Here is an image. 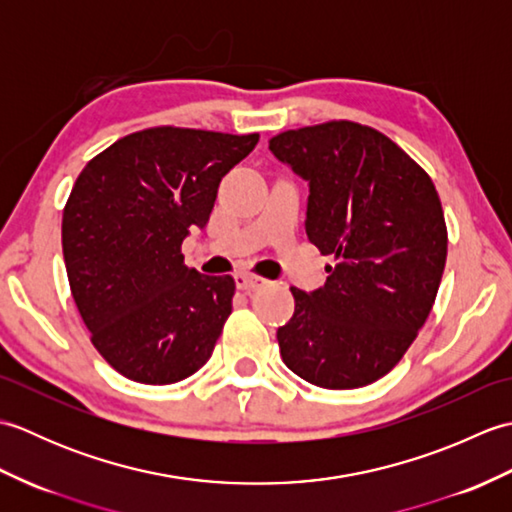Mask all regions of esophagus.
Listing matches in <instances>:
<instances>
[{"instance_id": "34e87169", "label": "esophagus", "mask_w": 512, "mask_h": 512, "mask_svg": "<svg viewBox=\"0 0 512 512\" xmlns=\"http://www.w3.org/2000/svg\"><path fill=\"white\" fill-rule=\"evenodd\" d=\"M235 284H237L239 290H248L250 292V290L262 288L266 284V279L264 277H257L253 273H237L235 275Z\"/></svg>"}]
</instances>
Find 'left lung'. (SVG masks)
Instances as JSON below:
<instances>
[{
  "label": "left lung",
  "instance_id": "obj_1",
  "mask_svg": "<svg viewBox=\"0 0 512 512\" xmlns=\"http://www.w3.org/2000/svg\"><path fill=\"white\" fill-rule=\"evenodd\" d=\"M268 149L308 182V239L336 262L325 286L290 288L281 358L317 387H365L400 361L436 301L447 262L438 191L394 140L350 121L290 129Z\"/></svg>",
  "mask_w": 512,
  "mask_h": 512
}]
</instances>
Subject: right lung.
<instances>
[{"mask_svg": "<svg viewBox=\"0 0 512 512\" xmlns=\"http://www.w3.org/2000/svg\"><path fill=\"white\" fill-rule=\"evenodd\" d=\"M257 140L151 127L116 140L76 178L61 224L65 270L94 347L118 374L171 385L211 358L235 281L184 266L180 246L209 222L222 178Z\"/></svg>", "mask_w": 512, "mask_h": 512, "instance_id": "obj_1", "label": "right lung"}]
</instances>
